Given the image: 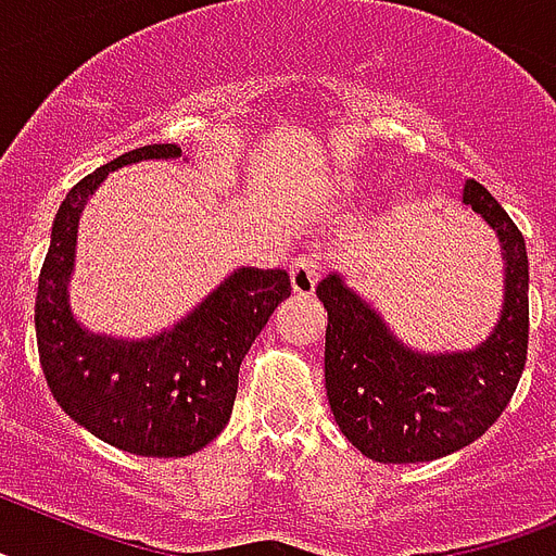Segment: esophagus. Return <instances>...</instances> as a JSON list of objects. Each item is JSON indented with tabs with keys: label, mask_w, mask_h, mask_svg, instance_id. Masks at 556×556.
Segmentation results:
<instances>
[{
	"label": "esophagus",
	"mask_w": 556,
	"mask_h": 556,
	"mask_svg": "<svg viewBox=\"0 0 556 556\" xmlns=\"http://www.w3.org/2000/svg\"><path fill=\"white\" fill-rule=\"evenodd\" d=\"M289 281H292V292L298 298H309L318 283V258L315 255H301L292 261L289 267Z\"/></svg>",
	"instance_id": "obj_1"
}]
</instances>
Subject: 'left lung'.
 <instances>
[{"label":"left lung","mask_w":556,"mask_h":556,"mask_svg":"<svg viewBox=\"0 0 556 556\" xmlns=\"http://www.w3.org/2000/svg\"><path fill=\"white\" fill-rule=\"evenodd\" d=\"M463 204L483 218L503 255V309L475 350L417 352L341 273L318 283L329 315L324 371L334 420L378 463H426L475 443L503 415L529 352V255L492 192L469 178Z\"/></svg>","instance_id":"obj_1"}]
</instances>
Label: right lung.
<instances>
[{
  "mask_svg": "<svg viewBox=\"0 0 556 556\" xmlns=\"http://www.w3.org/2000/svg\"><path fill=\"white\" fill-rule=\"evenodd\" d=\"M167 159H181V147H139L67 192L36 292V343L56 403L90 434L141 457H185L222 434L241 361L292 292L287 269L241 267L190 315L150 338L127 341L81 327L71 309L81 210L113 169Z\"/></svg>",
  "mask_w": 556,
  "mask_h": 556,
  "instance_id": "right-lung-1",
  "label": "right lung"
}]
</instances>
